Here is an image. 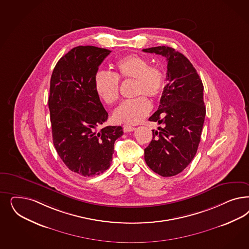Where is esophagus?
<instances>
[{
	"mask_svg": "<svg viewBox=\"0 0 249 249\" xmlns=\"http://www.w3.org/2000/svg\"><path fill=\"white\" fill-rule=\"evenodd\" d=\"M123 129L124 132H131V131L135 130V127L132 125H129V124H124V125H123Z\"/></svg>",
	"mask_w": 249,
	"mask_h": 249,
	"instance_id": "obj_1",
	"label": "esophagus"
}]
</instances>
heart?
Returning a JSON list of instances; mask_svg holds the SVG:
<instances>
[{"instance_id": "heart-1", "label": "heart", "mask_w": 249, "mask_h": 249, "mask_svg": "<svg viewBox=\"0 0 249 249\" xmlns=\"http://www.w3.org/2000/svg\"><path fill=\"white\" fill-rule=\"evenodd\" d=\"M134 80L135 99L122 103L113 112L117 123L137 124L151 110L145 98L158 99L166 87V74L158 65H150L147 58L137 54L122 56L114 64V72L98 71L94 77V89L98 97L106 105L115 104L119 99V80Z\"/></svg>"}]
</instances>
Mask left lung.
<instances>
[{
    "label": "left lung",
    "instance_id": "left-lung-1",
    "mask_svg": "<svg viewBox=\"0 0 249 249\" xmlns=\"http://www.w3.org/2000/svg\"><path fill=\"white\" fill-rule=\"evenodd\" d=\"M167 58L168 84L159 110L149 121L163 124L152 130V141L144 148V160L162 177L175 176L192 162L201 141L205 118L203 85L186 56L169 47L143 49Z\"/></svg>",
    "mask_w": 249,
    "mask_h": 249
}]
</instances>
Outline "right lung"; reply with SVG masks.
<instances>
[{"instance_id":"right-lung-1","label":"right lung","mask_w":249,"mask_h":249,"mask_svg":"<svg viewBox=\"0 0 249 249\" xmlns=\"http://www.w3.org/2000/svg\"><path fill=\"white\" fill-rule=\"evenodd\" d=\"M111 53L92 46L72 48L56 63L51 75L48 108L53 143L65 165L81 176L94 177L109 169L121 126H97L108 112L94 89L99 66Z\"/></svg>"}]
</instances>
